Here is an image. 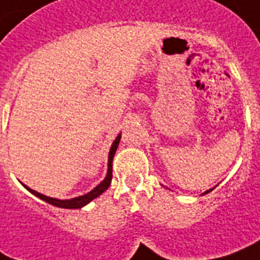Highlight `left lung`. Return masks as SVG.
I'll use <instances>...</instances> for the list:
<instances>
[{
  "label": "left lung",
  "mask_w": 260,
  "mask_h": 260,
  "mask_svg": "<svg viewBox=\"0 0 260 260\" xmlns=\"http://www.w3.org/2000/svg\"><path fill=\"white\" fill-rule=\"evenodd\" d=\"M210 191H211V190H209V191H206V192H205V194H207V192H210Z\"/></svg>",
  "instance_id": "1"
}]
</instances>
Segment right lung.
<instances>
[{"mask_svg":"<svg viewBox=\"0 0 260 260\" xmlns=\"http://www.w3.org/2000/svg\"><path fill=\"white\" fill-rule=\"evenodd\" d=\"M119 139H121V135H118L117 138H115V141L113 142V146H111L110 153H109V167H107L106 178L104 179V182H101V183L98 184V186H96L94 190H91L90 192H87L86 195L77 197V198H73V199H68V201H61V199L50 198V197H46V195L40 194V192L34 191V190L26 187V186H25V187H26L27 190L31 192V194H34L40 199H42V201L50 203V205H53V206H57V207H61V209H81V207H83V206L87 205L89 202H91L94 198L100 197L102 192L106 191L107 187L110 186L111 178H113V158H114V154H115V151H117L118 145H119Z\"/></svg>","mask_w":260,"mask_h":260,"instance_id":"1","label":"right lung"}]
</instances>
